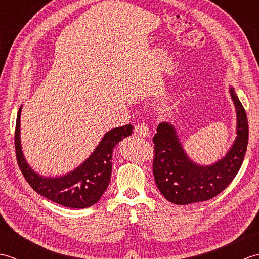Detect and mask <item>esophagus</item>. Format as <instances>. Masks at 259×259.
Returning <instances> with one entry per match:
<instances>
[{"label": "esophagus", "instance_id": "esophagus-1", "mask_svg": "<svg viewBox=\"0 0 259 259\" xmlns=\"http://www.w3.org/2000/svg\"><path fill=\"white\" fill-rule=\"evenodd\" d=\"M135 133L140 137H144V138L150 137V130L146 123H137L135 125Z\"/></svg>", "mask_w": 259, "mask_h": 259}]
</instances>
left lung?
I'll return each instance as SVG.
<instances>
[{"label": "left lung", "instance_id": "8db88e82", "mask_svg": "<svg viewBox=\"0 0 259 259\" xmlns=\"http://www.w3.org/2000/svg\"><path fill=\"white\" fill-rule=\"evenodd\" d=\"M237 112V138L222 160L207 167L198 166L187 157L174 125L162 122L153 137L152 170L162 196L176 205L209 200L232 183L243 164L248 145V121L243 104L230 89Z\"/></svg>", "mask_w": 259, "mask_h": 259}]
</instances>
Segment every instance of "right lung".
Instances as JSON below:
<instances>
[{
	"label": "right lung",
	"mask_w": 259,
	"mask_h": 259,
	"mask_svg": "<svg viewBox=\"0 0 259 259\" xmlns=\"http://www.w3.org/2000/svg\"><path fill=\"white\" fill-rule=\"evenodd\" d=\"M15 124L16 160L25 180L37 194L49 200L69 208H87L99 201L111 178L112 152L119 141L133 134L134 126L125 124L104 135L92 155L72 172L59 178H46L35 174L26 163L21 150L20 115Z\"/></svg>",
	"instance_id": "add662e5"
}]
</instances>
